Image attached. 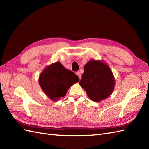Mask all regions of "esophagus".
<instances>
[{
	"label": "esophagus",
	"instance_id": "1",
	"mask_svg": "<svg viewBox=\"0 0 149 149\" xmlns=\"http://www.w3.org/2000/svg\"><path fill=\"white\" fill-rule=\"evenodd\" d=\"M76 74H77V75H78V77H79L80 80V79H81V77H82V75H81V74H80L79 72H76Z\"/></svg>",
	"mask_w": 149,
	"mask_h": 149
}]
</instances>
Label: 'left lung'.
<instances>
[{
	"instance_id": "8db88e82",
	"label": "left lung",
	"mask_w": 149,
	"mask_h": 149,
	"mask_svg": "<svg viewBox=\"0 0 149 149\" xmlns=\"http://www.w3.org/2000/svg\"><path fill=\"white\" fill-rule=\"evenodd\" d=\"M79 84L86 91L90 99L100 102L112 94L115 79L106 63L100 61L91 60L84 66V72Z\"/></svg>"
}]
</instances>
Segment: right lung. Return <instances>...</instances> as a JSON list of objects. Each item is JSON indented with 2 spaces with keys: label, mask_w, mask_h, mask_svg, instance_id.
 I'll list each match as a JSON object with an SVG mask.
<instances>
[{
  "label": "right lung",
  "mask_w": 149,
  "mask_h": 149,
  "mask_svg": "<svg viewBox=\"0 0 149 149\" xmlns=\"http://www.w3.org/2000/svg\"><path fill=\"white\" fill-rule=\"evenodd\" d=\"M79 81L78 76L66 69L59 62L47 67L42 72L39 79L42 91L54 101L64 97L72 85Z\"/></svg>",
  "instance_id": "right-lung-1"
}]
</instances>
